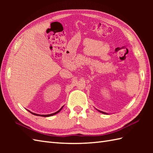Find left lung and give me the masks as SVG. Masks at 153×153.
I'll list each match as a JSON object with an SVG mask.
<instances>
[{
	"label": "left lung",
	"mask_w": 153,
	"mask_h": 153,
	"mask_svg": "<svg viewBox=\"0 0 153 153\" xmlns=\"http://www.w3.org/2000/svg\"><path fill=\"white\" fill-rule=\"evenodd\" d=\"M99 112H102V113H103V114H106L105 112H101V111H99Z\"/></svg>",
	"instance_id": "8db88e82"
}]
</instances>
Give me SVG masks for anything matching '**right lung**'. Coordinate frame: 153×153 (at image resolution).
Instances as JSON below:
<instances>
[{
    "instance_id": "add662e5",
    "label": "right lung",
    "mask_w": 153,
    "mask_h": 153,
    "mask_svg": "<svg viewBox=\"0 0 153 153\" xmlns=\"http://www.w3.org/2000/svg\"><path fill=\"white\" fill-rule=\"evenodd\" d=\"M63 107V106H62ZM62 108L58 110V111H57V112H54V113H53V114H47V115H40V114H35V113H33V112H30V111H28L30 112V113H31L32 114H33V115H35V116H43V117H48V116H53V115H54V114H57V113H58L59 112L60 110H62Z\"/></svg>"
}]
</instances>
